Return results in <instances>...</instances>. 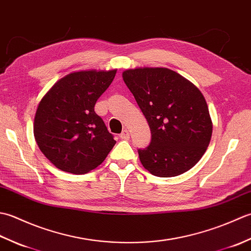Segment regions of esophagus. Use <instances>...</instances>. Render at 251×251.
Returning a JSON list of instances; mask_svg holds the SVG:
<instances>
[{"label": "esophagus", "mask_w": 251, "mask_h": 251, "mask_svg": "<svg viewBox=\"0 0 251 251\" xmlns=\"http://www.w3.org/2000/svg\"><path fill=\"white\" fill-rule=\"evenodd\" d=\"M120 138H121V139H123V140H128L129 139V132H128V130H127V129L123 130L121 132Z\"/></svg>", "instance_id": "obj_1"}]
</instances>
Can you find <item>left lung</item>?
<instances>
[{"label": "left lung", "instance_id": "8db88e82", "mask_svg": "<svg viewBox=\"0 0 251 251\" xmlns=\"http://www.w3.org/2000/svg\"><path fill=\"white\" fill-rule=\"evenodd\" d=\"M123 79L151 129L150 145L138 149L143 167L164 178L188 172L204 155L212 134L200 89L166 68L126 70Z\"/></svg>", "mask_w": 251, "mask_h": 251}]
</instances>
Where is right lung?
I'll return each instance as SVG.
<instances>
[{"instance_id": "1", "label": "right lung", "mask_w": 251, "mask_h": 251, "mask_svg": "<svg viewBox=\"0 0 251 251\" xmlns=\"http://www.w3.org/2000/svg\"><path fill=\"white\" fill-rule=\"evenodd\" d=\"M116 70L68 74L37 106L34 137L42 153L63 172L83 175L104 161L116 141L95 104Z\"/></svg>"}]
</instances>
